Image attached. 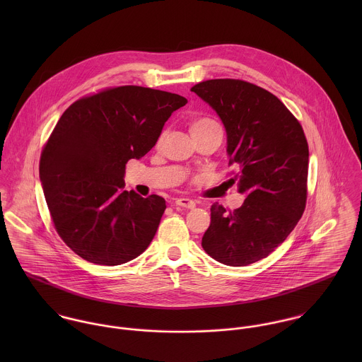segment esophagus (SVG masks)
Wrapping results in <instances>:
<instances>
[{"label":"esophagus","mask_w":362,"mask_h":362,"mask_svg":"<svg viewBox=\"0 0 362 362\" xmlns=\"http://www.w3.org/2000/svg\"><path fill=\"white\" fill-rule=\"evenodd\" d=\"M175 205L177 206L185 207V209H194V207L197 206V204L192 199H188V198H178V199H175Z\"/></svg>","instance_id":"esophagus-1"}]
</instances>
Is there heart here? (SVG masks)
<instances>
[{
    "instance_id": "1",
    "label": "heart",
    "mask_w": 362,
    "mask_h": 362,
    "mask_svg": "<svg viewBox=\"0 0 362 362\" xmlns=\"http://www.w3.org/2000/svg\"><path fill=\"white\" fill-rule=\"evenodd\" d=\"M217 125H218V124H217L214 119L207 118V117L194 118V119L189 122V131H191V134H195V132H201V131H205V129L217 127Z\"/></svg>"
}]
</instances>
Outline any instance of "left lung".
Segmentation results:
<instances>
[{"instance_id":"1","label":"left lung","mask_w":362,"mask_h":362,"mask_svg":"<svg viewBox=\"0 0 362 362\" xmlns=\"http://www.w3.org/2000/svg\"><path fill=\"white\" fill-rule=\"evenodd\" d=\"M220 117L227 155L247 198L234 211L217 202L202 237L209 257L247 266L269 257L297 226L307 202L310 151L301 124L270 92L238 79H210L192 89Z\"/></svg>"}]
</instances>
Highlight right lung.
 Here are the masks:
<instances>
[{"label": "right lung", "instance_id": "obj_1", "mask_svg": "<svg viewBox=\"0 0 362 362\" xmlns=\"http://www.w3.org/2000/svg\"><path fill=\"white\" fill-rule=\"evenodd\" d=\"M187 99L142 86H119L71 104L40 157V181L52 223L81 258L117 266L152 243L165 201L124 191L125 164L157 142Z\"/></svg>", "mask_w": 362, "mask_h": 362}]
</instances>
